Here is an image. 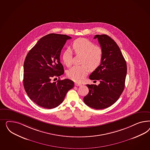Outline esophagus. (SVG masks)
Wrapping results in <instances>:
<instances>
[{"label": "esophagus", "instance_id": "esophagus-1", "mask_svg": "<svg viewBox=\"0 0 150 150\" xmlns=\"http://www.w3.org/2000/svg\"><path fill=\"white\" fill-rule=\"evenodd\" d=\"M75 85L76 86H81L82 84L80 83H79V82H75Z\"/></svg>", "mask_w": 150, "mask_h": 150}]
</instances>
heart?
<instances>
[{
	"label": "heart",
	"mask_w": 150,
	"mask_h": 150,
	"mask_svg": "<svg viewBox=\"0 0 150 150\" xmlns=\"http://www.w3.org/2000/svg\"><path fill=\"white\" fill-rule=\"evenodd\" d=\"M71 50L76 55H82L81 65L73 67L68 71V76L73 80L81 82L88 73L89 68L95 70L100 67L103 59V50L91 41L80 38L74 41ZM64 64L70 67L73 63V54L70 50L64 52L62 55Z\"/></svg>",
	"instance_id": "obj_1"
}]
</instances>
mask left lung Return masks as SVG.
I'll return each instance as SVG.
<instances>
[{
  "instance_id": "1",
  "label": "left lung",
  "mask_w": 150,
  "mask_h": 150,
  "mask_svg": "<svg viewBox=\"0 0 150 150\" xmlns=\"http://www.w3.org/2000/svg\"><path fill=\"white\" fill-rule=\"evenodd\" d=\"M94 38H98L103 50V59L89 79L99 80L100 83L98 85H86L89 92L84 97L83 101L92 108L105 109L113 105L122 95L127 66L119 46L112 38L107 35H96Z\"/></svg>"
}]
</instances>
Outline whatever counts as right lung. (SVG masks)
Returning <instances> with one entry per match:
<instances>
[{"instance_id":"right-lung-1","label":"right lung","mask_w":150,"mask_h":150,"mask_svg":"<svg viewBox=\"0 0 150 150\" xmlns=\"http://www.w3.org/2000/svg\"><path fill=\"white\" fill-rule=\"evenodd\" d=\"M71 38L65 35H45L26 57L23 64L24 88L29 98L42 107L52 109L58 107L74 86V81L68 79L52 81L64 74L60 55L66 42Z\"/></svg>"}]
</instances>
